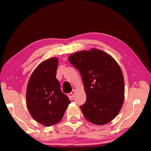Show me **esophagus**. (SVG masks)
Wrapping results in <instances>:
<instances>
[{
  "mask_svg": "<svg viewBox=\"0 0 151 151\" xmlns=\"http://www.w3.org/2000/svg\"><path fill=\"white\" fill-rule=\"evenodd\" d=\"M75 93H76V91L75 90V89H73V90L72 91V92H71V93L68 94V96L69 97L70 99H72L73 97H74V96H75Z\"/></svg>",
  "mask_w": 151,
  "mask_h": 151,
  "instance_id": "obj_1",
  "label": "esophagus"
}]
</instances>
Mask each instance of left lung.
<instances>
[{"label": "left lung", "instance_id": "1", "mask_svg": "<svg viewBox=\"0 0 151 151\" xmlns=\"http://www.w3.org/2000/svg\"><path fill=\"white\" fill-rule=\"evenodd\" d=\"M69 62L80 72L86 100L81 109L85 119L105 124L118 115L124 99V82L119 64L96 48L70 55Z\"/></svg>", "mask_w": 151, "mask_h": 151}]
</instances>
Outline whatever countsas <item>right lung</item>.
<instances>
[{"label":"right lung","mask_w":151,"mask_h":151,"mask_svg":"<svg viewBox=\"0 0 151 151\" xmlns=\"http://www.w3.org/2000/svg\"><path fill=\"white\" fill-rule=\"evenodd\" d=\"M57 57L43 61L30 75L27 88V106L36 121L52 126L63 119L70 101L60 90L56 78Z\"/></svg>","instance_id":"right-lung-1"}]
</instances>
